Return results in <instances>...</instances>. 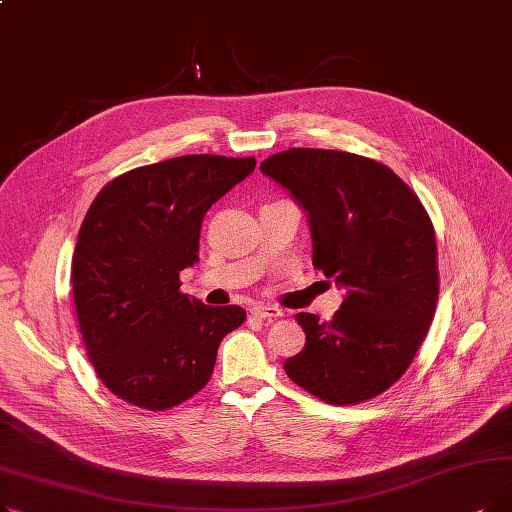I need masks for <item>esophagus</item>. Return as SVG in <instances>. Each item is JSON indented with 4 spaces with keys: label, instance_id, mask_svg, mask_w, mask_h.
I'll list each match as a JSON object with an SVG mask.
<instances>
[{
    "label": "esophagus",
    "instance_id": "1",
    "mask_svg": "<svg viewBox=\"0 0 512 512\" xmlns=\"http://www.w3.org/2000/svg\"><path fill=\"white\" fill-rule=\"evenodd\" d=\"M251 313H253V317H257V319H267V321H274V319H278V317L284 315V311L278 309V307H274V305H257V307L251 309Z\"/></svg>",
    "mask_w": 512,
    "mask_h": 512
}]
</instances>
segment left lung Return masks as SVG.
Segmentation results:
<instances>
[{
	"instance_id": "obj_1",
	"label": "left lung",
	"mask_w": 512,
	"mask_h": 512,
	"mask_svg": "<svg viewBox=\"0 0 512 512\" xmlns=\"http://www.w3.org/2000/svg\"><path fill=\"white\" fill-rule=\"evenodd\" d=\"M261 172L305 211L313 265L346 290L330 321L297 313L307 344L288 378L330 405L386 392L417 355L438 303L432 220L380 161L330 149H288Z\"/></svg>"
}]
</instances>
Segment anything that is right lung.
Returning <instances> with one entry per match:
<instances>
[{
  "label": "right lung",
  "instance_id": "add662e5",
  "mask_svg": "<svg viewBox=\"0 0 512 512\" xmlns=\"http://www.w3.org/2000/svg\"><path fill=\"white\" fill-rule=\"evenodd\" d=\"M255 170V157L182 155L107 182L80 226L72 292L80 334L105 388L166 411L211 378L218 346L247 313L180 292L199 261L207 209Z\"/></svg>",
  "mask_w": 512,
  "mask_h": 512
}]
</instances>
